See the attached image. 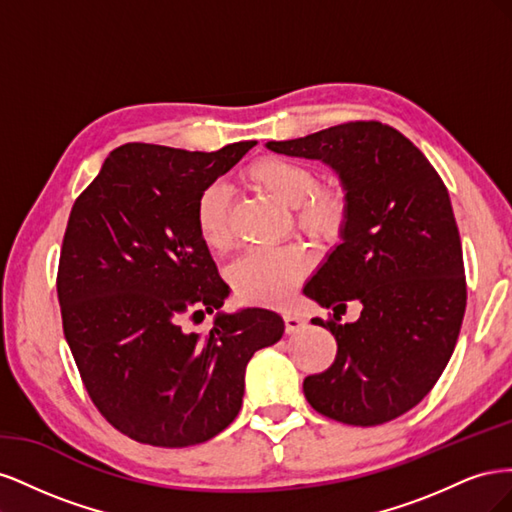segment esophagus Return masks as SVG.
I'll return each instance as SVG.
<instances>
[{
    "label": "esophagus",
    "mask_w": 512,
    "mask_h": 512,
    "mask_svg": "<svg viewBox=\"0 0 512 512\" xmlns=\"http://www.w3.org/2000/svg\"><path fill=\"white\" fill-rule=\"evenodd\" d=\"M284 324H286V333L292 335V333H299L301 329H305L307 320L294 312H284Z\"/></svg>",
    "instance_id": "obj_1"
}]
</instances>
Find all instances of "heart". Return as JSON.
<instances>
[{"label": "heart", "mask_w": 512, "mask_h": 512, "mask_svg": "<svg viewBox=\"0 0 512 512\" xmlns=\"http://www.w3.org/2000/svg\"><path fill=\"white\" fill-rule=\"evenodd\" d=\"M243 181L290 209L294 226L316 245L327 247L344 237L350 222V200L337 185L320 188L312 166L282 156H265L243 170ZM194 224L200 243L209 252L228 250V192L220 183L207 185L200 192ZM309 265L312 258L301 245H288L243 254L232 262L228 277L241 301L275 305L286 301L292 288L307 275Z\"/></svg>", "instance_id": "heart-1"}]
</instances>
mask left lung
<instances>
[{"label":"left lung","instance_id":"8db88e82","mask_svg":"<svg viewBox=\"0 0 512 512\" xmlns=\"http://www.w3.org/2000/svg\"><path fill=\"white\" fill-rule=\"evenodd\" d=\"M284 156L331 166L350 200V222L303 288L333 309L314 324L335 335L333 365L303 380L316 412L346 425H382L406 414L438 382L455 350L466 275L457 222L436 168L380 121H350L294 141ZM359 300L356 323L338 322Z\"/></svg>","mask_w":512,"mask_h":512}]
</instances>
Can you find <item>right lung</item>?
<instances>
[{
  "instance_id": "add662e5",
  "label": "right lung",
  "mask_w": 512,
  "mask_h": 512,
  "mask_svg": "<svg viewBox=\"0 0 512 512\" xmlns=\"http://www.w3.org/2000/svg\"><path fill=\"white\" fill-rule=\"evenodd\" d=\"M254 145H121L74 200L57 271L64 335L100 414L141 444L218 436L241 410L254 352L284 335L269 309L220 312L230 288L194 224L200 192ZM213 308L207 336L180 329Z\"/></svg>"
}]
</instances>
